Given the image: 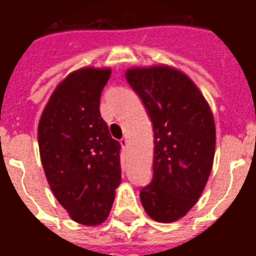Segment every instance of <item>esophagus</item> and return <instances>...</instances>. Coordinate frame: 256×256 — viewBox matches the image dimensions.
<instances>
[{
	"label": "esophagus",
	"mask_w": 256,
	"mask_h": 256,
	"mask_svg": "<svg viewBox=\"0 0 256 256\" xmlns=\"http://www.w3.org/2000/svg\"><path fill=\"white\" fill-rule=\"evenodd\" d=\"M120 145H122V148H123V150H126V148H128V138H126V137H123V138L120 140Z\"/></svg>",
	"instance_id": "34e87169"
}]
</instances>
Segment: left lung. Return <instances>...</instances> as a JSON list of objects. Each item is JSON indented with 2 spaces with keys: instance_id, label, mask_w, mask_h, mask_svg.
<instances>
[{
  "instance_id": "obj_1",
  "label": "left lung",
  "mask_w": 256,
  "mask_h": 256,
  "mask_svg": "<svg viewBox=\"0 0 256 256\" xmlns=\"http://www.w3.org/2000/svg\"><path fill=\"white\" fill-rule=\"evenodd\" d=\"M126 79L154 128V174L140 190L152 220L172 222L192 208L207 184L215 150V124L207 101L174 68H132Z\"/></svg>"
}]
</instances>
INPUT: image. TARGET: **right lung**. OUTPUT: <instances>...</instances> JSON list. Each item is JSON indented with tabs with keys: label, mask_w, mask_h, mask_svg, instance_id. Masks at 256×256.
Instances as JSON below:
<instances>
[{
	"label": "right lung",
	"mask_w": 256,
	"mask_h": 256,
	"mask_svg": "<svg viewBox=\"0 0 256 256\" xmlns=\"http://www.w3.org/2000/svg\"><path fill=\"white\" fill-rule=\"evenodd\" d=\"M110 70L82 68L53 92L38 126V144L48 182L75 222L106 220L122 180L120 144L100 114Z\"/></svg>",
	"instance_id": "obj_1"
}]
</instances>
